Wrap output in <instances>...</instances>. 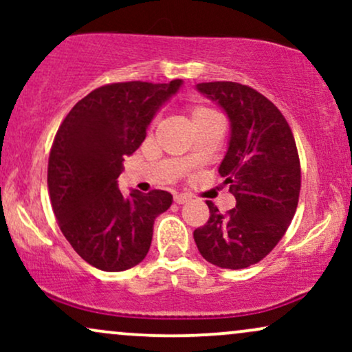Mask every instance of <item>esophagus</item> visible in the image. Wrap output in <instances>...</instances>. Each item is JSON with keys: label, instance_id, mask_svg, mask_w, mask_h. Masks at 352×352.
Here are the masks:
<instances>
[{"label": "esophagus", "instance_id": "1", "mask_svg": "<svg viewBox=\"0 0 352 352\" xmlns=\"http://www.w3.org/2000/svg\"><path fill=\"white\" fill-rule=\"evenodd\" d=\"M188 200H190V197L185 195V193H175V195H173V201H175L177 205L187 204Z\"/></svg>", "mask_w": 352, "mask_h": 352}]
</instances>
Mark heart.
Returning a JSON list of instances; mask_svg holds the SVG:
<instances>
[{"label":"heart","instance_id":"heart-1","mask_svg":"<svg viewBox=\"0 0 352 352\" xmlns=\"http://www.w3.org/2000/svg\"><path fill=\"white\" fill-rule=\"evenodd\" d=\"M212 116H217V114L212 111V109H208L205 106L190 107V120H192V124L199 122V120L207 119V117H212Z\"/></svg>","mask_w":352,"mask_h":352}]
</instances>
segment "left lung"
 <instances>
[{"instance_id": "left-lung-1", "label": "left lung", "mask_w": 352, "mask_h": 352, "mask_svg": "<svg viewBox=\"0 0 352 352\" xmlns=\"http://www.w3.org/2000/svg\"><path fill=\"white\" fill-rule=\"evenodd\" d=\"M197 91L223 109L228 148L218 173L230 184L236 207L221 215L207 201L210 218L193 232L208 263L240 270L258 263L292 223L301 188L296 142L272 100L238 82H201Z\"/></svg>"}]
</instances>
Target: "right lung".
<instances>
[{
  "mask_svg": "<svg viewBox=\"0 0 352 352\" xmlns=\"http://www.w3.org/2000/svg\"><path fill=\"white\" fill-rule=\"evenodd\" d=\"M182 84H107L80 99L58 129L47 165L51 205L63 235L94 268L124 272L139 265L151 248L153 221L170 208L165 190L124 195L117 179Z\"/></svg>",
  "mask_w": 352,
  "mask_h": 352,
  "instance_id": "obj_1",
  "label": "right lung"
}]
</instances>
